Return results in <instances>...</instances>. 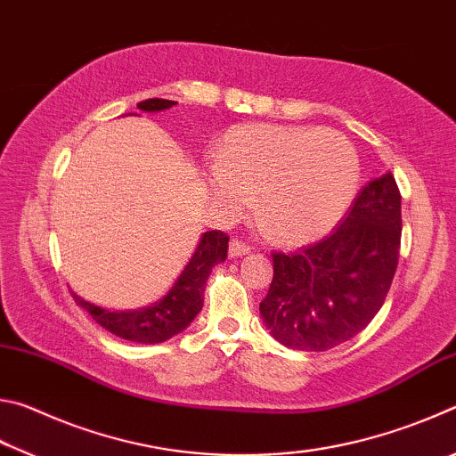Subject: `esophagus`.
Masks as SVG:
<instances>
[{
  "mask_svg": "<svg viewBox=\"0 0 456 456\" xmlns=\"http://www.w3.org/2000/svg\"><path fill=\"white\" fill-rule=\"evenodd\" d=\"M251 251L249 243L241 241V239H231L229 243V256L231 257H239V256H247V253Z\"/></svg>",
  "mask_w": 456,
  "mask_h": 456,
  "instance_id": "obj_1",
  "label": "esophagus"
}]
</instances>
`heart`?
Returning <instances> with one entry per match:
<instances>
[{"instance_id":"obj_1","label":"heart","mask_w":456,"mask_h":456,"mask_svg":"<svg viewBox=\"0 0 456 456\" xmlns=\"http://www.w3.org/2000/svg\"><path fill=\"white\" fill-rule=\"evenodd\" d=\"M360 184L356 149L330 128L243 125L213 154L211 191L227 215L253 195V213L275 241L297 245L330 231Z\"/></svg>"}]
</instances>
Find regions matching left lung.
Listing matches in <instances>:
<instances>
[{"label": "left lung", "instance_id": "obj_1", "mask_svg": "<svg viewBox=\"0 0 456 456\" xmlns=\"http://www.w3.org/2000/svg\"><path fill=\"white\" fill-rule=\"evenodd\" d=\"M403 215L392 173L370 181L339 225L296 251H273L261 318L293 350L326 352L360 334L395 280Z\"/></svg>", "mask_w": 456, "mask_h": 456}]
</instances>
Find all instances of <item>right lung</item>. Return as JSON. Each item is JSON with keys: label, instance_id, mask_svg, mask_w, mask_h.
I'll list each match as a JSON object with an SVG mask.
<instances>
[{"label": "right lung", "instance_id": "right-lung-1", "mask_svg": "<svg viewBox=\"0 0 456 456\" xmlns=\"http://www.w3.org/2000/svg\"><path fill=\"white\" fill-rule=\"evenodd\" d=\"M173 100L149 98L136 106L144 112H160L175 106ZM229 247V235L223 231H207L200 237L195 256L191 257L187 267L183 269L179 280L173 285V289L149 307L134 312H108L94 304L86 302L80 296H72L76 304L84 307L92 320H96L104 330L112 331L114 336L130 339L138 344H160L165 339H171L179 334L189 323L195 320V315L203 307L205 283L211 269L225 261Z\"/></svg>", "mask_w": 456, "mask_h": 456}]
</instances>
